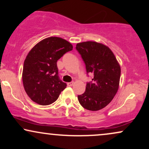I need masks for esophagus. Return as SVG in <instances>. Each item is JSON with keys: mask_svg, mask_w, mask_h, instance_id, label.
Masks as SVG:
<instances>
[{"mask_svg": "<svg viewBox=\"0 0 149 149\" xmlns=\"http://www.w3.org/2000/svg\"><path fill=\"white\" fill-rule=\"evenodd\" d=\"M73 84H74V83H73V82H70V83H67L68 86H73Z\"/></svg>", "mask_w": 149, "mask_h": 149, "instance_id": "esophagus-1", "label": "esophagus"}]
</instances>
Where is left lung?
<instances>
[{
  "instance_id": "1",
  "label": "left lung",
  "mask_w": 149,
  "mask_h": 149,
  "mask_svg": "<svg viewBox=\"0 0 149 149\" xmlns=\"http://www.w3.org/2000/svg\"><path fill=\"white\" fill-rule=\"evenodd\" d=\"M76 48L85 64L87 73L94 78L88 83L85 92L78 95L80 105L96 111L110 103L117 93L120 78V66L111 49L95 41L77 43Z\"/></svg>"
}]
</instances>
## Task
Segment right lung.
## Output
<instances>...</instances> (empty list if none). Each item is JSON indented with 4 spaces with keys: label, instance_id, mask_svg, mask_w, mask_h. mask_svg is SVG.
I'll return each instance as SVG.
<instances>
[{
    "label": "right lung",
    "instance_id": "1",
    "mask_svg": "<svg viewBox=\"0 0 149 149\" xmlns=\"http://www.w3.org/2000/svg\"><path fill=\"white\" fill-rule=\"evenodd\" d=\"M73 45L59 37L43 39L29 51L24 62L22 81L27 95L40 105L52 104L66 84L59 79L57 61Z\"/></svg>",
    "mask_w": 149,
    "mask_h": 149
}]
</instances>
